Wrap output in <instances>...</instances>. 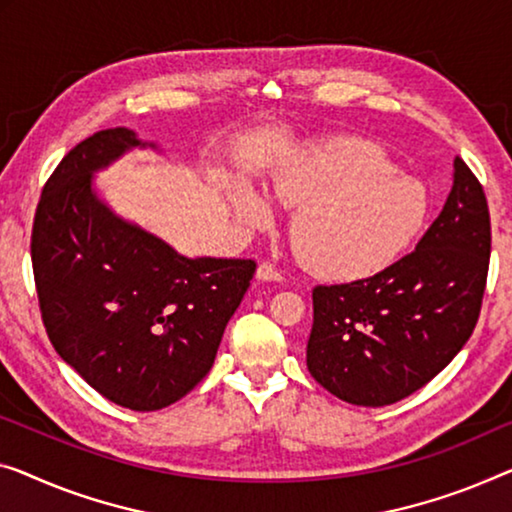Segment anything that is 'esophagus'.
<instances>
[{
    "mask_svg": "<svg viewBox=\"0 0 512 512\" xmlns=\"http://www.w3.org/2000/svg\"><path fill=\"white\" fill-rule=\"evenodd\" d=\"M257 280L278 282V280H282V276H280V271L276 269V266L269 264V262H264V264L257 266Z\"/></svg>",
    "mask_w": 512,
    "mask_h": 512,
    "instance_id": "34e87169",
    "label": "esophagus"
}]
</instances>
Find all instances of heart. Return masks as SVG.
Segmentation results:
<instances>
[{
  "mask_svg": "<svg viewBox=\"0 0 512 512\" xmlns=\"http://www.w3.org/2000/svg\"><path fill=\"white\" fill-rule=\"evenodd\" d=\"M273 195L294 207L292 246L319 278L356 282L379 276L421 234L430 197L421 181L370 140H338L310 149L273 179ZM234 218L248 230L273 223L266 197L248 183L227 190Z\"/></svg>",
  "mask_w": 512,
  "mask_h": 512,
  "instance_id": "obj_1",
  "label": "heart"
}]
</instances>
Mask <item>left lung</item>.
<instances>
[{"instance_id":"left-lung-1","label":"left lung","mask_w":512,"mask_h":512,"mask_svg":"<svg viewBox=\"0 0 512 512\" xmlns=\"http://www.w3.org/2000/svg\"><path fill=\"white\" fill-rule=\"evenodd\" d=\"M453 188L414 253L379 276L312 289L310 375L335 398L384 407L453 361L476 329L490 266V211L455 158Z\"/></svg>"}]
</instances>
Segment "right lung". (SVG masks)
I'll use <instances>...</instances> for the list:
<instances>
[{
  "instance_id": "1",
  "label": "right lung",
  "mask_w": 512,
  "mask_h": 512,
  "mask_svg": "<svg viewBox=\"0 0 512 512\" xmlns=\"http://www.w3.org/2000/svg\"><path fill=\"white\" fill-rule=\"evenodd\" d=\"M135 147L156 144L108 128L61 158L36 207L32 264L57 354L103 398L156 411L207 377L257 264L183 257L117 216L94 174Z\"/></svg>"
}]
</instances>
